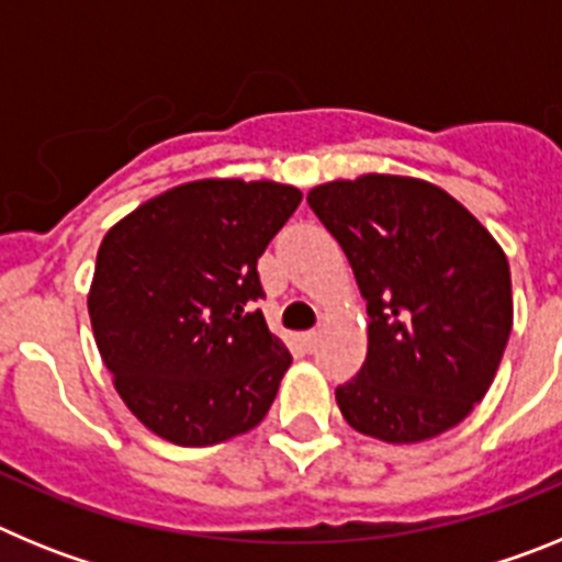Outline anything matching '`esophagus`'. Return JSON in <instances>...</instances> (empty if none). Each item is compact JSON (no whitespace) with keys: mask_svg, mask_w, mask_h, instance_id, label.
Segmentation results:
<instances>
[{"mask_svg":"<svg viewBox=\"0 0 562 562\" xmlns=\"http://www.w3.org/2000/svg\"><path fill=\"white\" fill-rule=\"evenodd\" d=\"M301 340H304V346H306V349H315V346H317V342H321V331H317V329H312V331H304V335H301Z\"/></svg>","mask_w":562,"mask_h":562,"instance_id":"34e87169","label":"esophagus"}]
</instances>
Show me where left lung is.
I'll use <instances>...</instances> for the list:
<instances>
[{"instance_id":"8db88e82","label":"left lung","mask_w":562,"mask_h":562,"mask_svg":"<svg viewBox=\"0 0 562 562\" xmlns=\"http://www.w3.org/2000/svg\"><path fill=\"white\" fill-rule=\"evenodd\" d=\"M306 202L369 304V355L335 391L342 419L389 445L456 428L493 385L513 331L506 252L459 200L416 177L331 180Z\"/></svg>"}]
</instances>
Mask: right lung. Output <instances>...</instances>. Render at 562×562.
I'll use <instances>...</instances> for the list:
<instances>
[{
    "label": "right lung",
    "instance_id": "right-lung-1",
    "mask_svg": "<svg viewBox=\"0 0 562 562\" xmlns=\"http://www.w3.org/2000/svg\"><path fill=\"white\" fill-rule=\"evenodd\" d=\"M304 193L193 180L109 227L87 306L114 391L151 434L207 448L265 419L292 355L267 329L256 261Z\"/></svg>",
    "mask_w": 562,
    "mask_h": 562
}]
</instances>
